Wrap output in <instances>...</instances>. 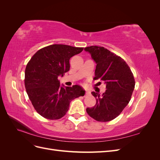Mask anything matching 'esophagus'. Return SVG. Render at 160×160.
<instances>
[{"label":"esophagus","mask_w":160,"mask_h":160,"mask_svg":"<svg viewBox=\"0 0 160 160\" xmlns=\"http://www.w3.org/2000/svg\"><path fill=\"white\" fill-rule=\"evenodd\" d=\"M85 94L86 95H90L91 94V91L89 90H86L85 91Z\"/></svg>","instance_id":"34e87169"}]
</instances>
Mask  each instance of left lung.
<instances>
[{
  "label": "left lung",
  "mask_w": 160,
  "mask_h": 160,
  "mask_svg": "<svg viewBox=\"0 0 160 160\" xmlns=\"http://www.w3.org/2000/svg\"><path fill=\"white\" fill-rule=\"evenodd\" d=\"M96 62L94 79L106 85L102 95L91 92L96 99L93 108L86 109L87 113L96 121L109 122L116 118L129 103L135 88V79L125 61L103 47H85Z\"/></svg>",
  "instance_id": "left-lung-1"
}]
</instances>
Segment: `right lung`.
Listing matches in <instances>:
<instances>
[{"mask_svg": "<svg viewBox=\"0 0 160 160\" xmlns=\"http://www.w3.org/2000/svg\"><path fill=\"white\" fill-rule=\"evenodd\" d=\"M83 47L51 45L42 48L27 65L25 85L37 112L48 119H59L67 113L72 100L85 95L80 85L61 86L58 77L70 69L69 59Z\"/></svg>", "mask_w": 160, "mask_h": 160, "instance_id": "right-lung-1", "label": "right lung"}]
</instances>
